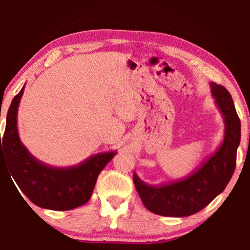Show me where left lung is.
I'll return each mask as SVG.
<instances>
[{
    "label": "left lung",
    "mask_w": 250,
    "mask_h": 250,
    "mask_svg": "<svg viewBox=\"0 0 250 250\" xmlns=\"http://www.w3.org/2000/svg\"><path fill=\"white\" fill-rule=\"evenodd\" d=\"M210 89L225 122L224 140L218 149L195 171L181 180L149 185L133 173L135 188L152 213L170 217L195 214L225 189L234 174L237 147L240 143V120L226 88L210 83Z\"/></svg>",
    "instance_id": "8db88e82"
}]
</instances>
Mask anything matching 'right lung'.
<instances>
[{"mask_svg":"<svg viewBox=\"0 0 250 250\" xmlns=\"http://www.w3.org/2000/svg\"><path fill=\"white\" fill-rule=\"evenodd\" d=\"M24 88L14 97L7 111L4 137L0 134V161L4 160L15 183L34 204L46 209L69 210L89 201L97 177L117 151L90 156L77 166L55 167L29 153L20 140L18 109Z\"/></svg>","mask_w":250,"mask_h":250,"instance_id":"obj_1","label":"right lung"}]
</instances>
